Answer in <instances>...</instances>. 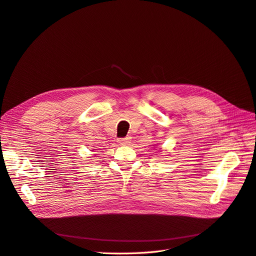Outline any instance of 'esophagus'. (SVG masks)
I'll list each match as a JSON object with an SVG mask.
<instances>
[{
    "label": "esophagus",
    "mask_w": 256,
    "mask_h": 256,
    "mask_svg": "<svg viewBox=\"0 0 256 256\" xmlns=\"http://www.w3.org/2000/svg\"><path fill=\"white\" fill-rule=\"evenodd\" d=\"M130 141V137H126V138H119L117 140V142L119 144H121V146H126V144H128Z\"/></svg>",
    "instance_id": "1"
}]
</instances>
